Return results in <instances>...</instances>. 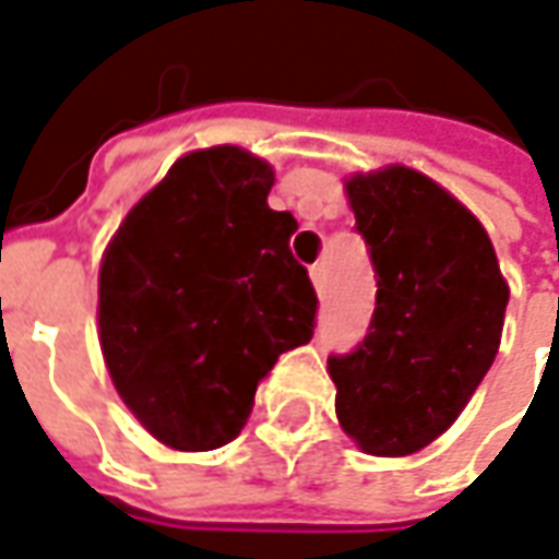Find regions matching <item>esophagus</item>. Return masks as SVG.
<instances>
[{
  "label": "esophagus",
  "mask_w": 559,
  "mask_h": 559,
  "mask_svg": "<svg viewBox=\"0 0 559 559\" xmlns=\"http://www.w3.org/2000/svg\"><path fill=\"white\" fill-rule=\"evenodd\" d=\"M310 280H313V288L325 295V264H313L310 267Z\"/></svg>",
  "instance_id": "esophagus-1"
}]
</instances>
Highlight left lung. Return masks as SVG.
<instances>
[{"label": "left lung", "mask_w": 559, "mask_h": 559, "mask_svg": "<svg viewBox=\"0 0 559 559\" xmlns=\"http://www.w3.org/2000/svg\"><path fill=\"white\" fill-rule=\"evenodd\" d=\"M347 187L376 271V313L329 357L341 428L369 455H412L467 406L501 344L508 283L483 224L428 175L388 166Z\"/></svg>", "instance_id": "1"}]
</instances>
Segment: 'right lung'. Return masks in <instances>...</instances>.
I'll use <instances>...</instances> for the list:
<instances>
[{"instance_id":"add662e5","label":"right lung","mask_w":559,"mask_h":559,"mask_svg":"<svg viewBox=\"0 0 559 559\" xmlns=\"http://www.w3.org/2000/svg\"><path fill=\"white\" fill-rule=\"evenodd\" d=\"M273 168L239 147L181 156L131 209L97 276L100 350L122 403L181 452L230 443L258 381L313 338L317 292L273 212Z\"/></svg>"}]
</instances>
